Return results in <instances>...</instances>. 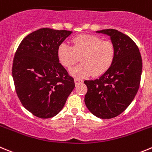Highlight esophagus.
<instances>
[{
	"label": "esophagus",
	"mask_w": 152,
	"mask_h": 152,
	"mask_svg": "<svg viewBox=\"0 0 152 152\" xmlns=\"http://www.w3.org/2000/svg\"><path fill=\"white\" fill-rule=\"evenodd\" d=\"M74 82H75V84H76V85L80 84V83H83V81L82 80V79H77V78H76V79H74Z\"/></svg>",
	"instance_id": "1"
}]
</instances>
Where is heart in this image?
Masks as SVG:
<instances>
[{
	"label": "heart",
	"mask_w": 152,
	"mask_h": 152,
	"mask_svg": "<svg viewBox=\"0 0 152 152\" xmlns=\"http://www.w3.org/2000/svg\"><path fill=\"white\" fill-rule=\"evenodd\" d=\"M73 46L62 42L58 49L61 64L69 69L76 64L80 57L82 63L70 70L74 77L100 76L110 68L115 55V49L111 40H103L94 35L83 34L72 40Z\"/></svg>",
	"instance_id": "1"
}]
</instances>
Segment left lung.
<instances>
[{
  "instance_id": "1",
  "label": "left lung",
  "mask_w": 152,
  "mask_h": 152,
  "mask_svg": "<svg viewBox=\"0 0 152 152\" xmlns=\"http://www.w3.org/2000/svg\"><path fill=\"white\" fill-rule=\"evenodd\" d=\"M110 37L115 55L110 69L99 79L86 80L88 91L85 103L100 118L116 117L124 111L135 97L140 84L142 61L134 41L115 29L96 31Z\"/></svg>"
}]
</instances>
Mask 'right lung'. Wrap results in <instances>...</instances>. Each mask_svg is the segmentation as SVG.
I'll list each match as a JSON object with an SVG mask.
<instances>
[{
  "label": "right lung",
  "mask_w": 152,
  "mask_h": 152,
  "mask_svg": "<svg viewBox=\"0 0 152 152\" xmlns=\"http://www.w3.org/2000/svg\"><path fill=\"white\" fill-rule=\"evenodd\" d=\"M71 34L40 28L25 37L15 52L12 69L15 91L24 107L37 117L58 114L75 88L58 57V46Z\"/></svg>",
  "instance_id": "obj_1"
}]
</instances>
